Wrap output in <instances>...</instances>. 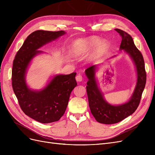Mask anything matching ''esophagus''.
I'll return each instance as SVG.
<instances>
[{
    "mask_svg": "<svg viewBox=\"0 0 155 155\" xmlns=\"http://www.w3.org/2000/svg\"><path fill=\"white\" fill-rule=\"evenodd\" d=\"M76 81H81L82 80H83V78H82V76L81 74H78V75H77V76H76Z\"/></svg>",
    "mask_w": 155,
    "mask_h": 155,
    "instance_id": "1",
    "label": "esophagus"
}]
</instances>
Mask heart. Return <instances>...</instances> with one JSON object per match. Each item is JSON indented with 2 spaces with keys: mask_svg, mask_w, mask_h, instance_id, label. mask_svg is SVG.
Wrapping results in <instances>:
<instances>
[{
  "mask_svg": "<svg viewBox=\"0 0 155 155\" xmlns=\"http://www.w3.org/2000/svg\"><path fill=\"white\" fill-rule=\"evenodd\" d=\"M100 39L97 37H92L86 39H81L77 41L74 45V51L78 53L79 51L86 50L89 48H92L100 42ZM108 44L105 41H101L97 45L96 50V54L98 56L102 55L108 49Z\"/></svg>",
  "mask_w": 155,
  "mask_h": 155,
  "instance_id": "b5f03b06",
  "label": "heart"
}]
</instances>
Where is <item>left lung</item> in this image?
I'll list each match as a JSON object with an SVG mask.
<instances>
[{
	"mask_svg": "<svg viewBox=\"0 0 155 155\" xmlns=\"http://www.w3.org/2000/svg\"><path fill=\"white\" fill-rule=\"evenodd\" d=\"M115 30L122 39L120 49L124 50L129 54L137 67V84L132 97L127 103L118 106L112 105L104 99L97 87L95 78L96 65L86 69L85 74L88 78L86 88L89 107L96 120L104 124L118 123L132 114L140 104L146 83V72L142 53L135 46L132 37L129 34L118 28Z\"/></svg>",
	"mask_w": 155,
	"mask_h": 155,
	"instance_id": "1",
	"label": "left lung"
}]
</instances>
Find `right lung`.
<instances>
[{"label": "right lung", "instance_id": "obj_1", "mask_svg": "<svg viewBox=\"0 0 155 155\" xmlns=\"http://www.w3.org/2000/svg\"><path fill=\"white\" fill-rule=\"evenodd\" d=\"M64 34L63 30L34 31L27 37L13 62L12 87L18 104L26 115L43 124L55 122L64 114L70 94L77 85L76 73L57 75L43 90L33 91L26 83V70L31 60L41 52L37 49Z\"/></svg>", "mask_w": 155, "mask_h": 155}]
</instances>
